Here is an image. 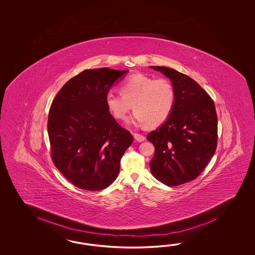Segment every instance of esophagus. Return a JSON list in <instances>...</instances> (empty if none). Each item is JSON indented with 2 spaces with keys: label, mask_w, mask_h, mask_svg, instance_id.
Masks as SVG:
<instances>
[{
  "label": "esophagus",
  "mask_w": 255,
  "mask_h": 255,
  "mask_svg": "<svg viewBox=\"0 0 255 255\" xmlns=\"http://www.w3.org/2000/svg\"><path fill=\"white\" fill-rule=\"evenodd\" d=\"M134 137H135V140L138 141V142H142L146 139V137L144 135L138 134V133H134Z\"/></svg>",
  "instance_id": "34e87169"
}]
</instances>
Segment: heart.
<instances>
[{
  "label": "heart",
  "instance_id": "1",
  "mask_svg": "<svg viewBox=\"0 0 255 255\" xmlns=\"http://www.w3.org/2000/svg\"><path fill=\"white\" fill-rule=\"evenodd\" d=\"M120 89V93L109 91L106 96L107 108L117 120H125L133 107L130 122L154 128L163 124L173 111L176 91L167 78L135 74L121 82Z\"/></svg>",
  "mask_w": 255,
  "mask_h": 255
}]
</instances>
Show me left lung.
Listing matches in <instances>:
<instances>
[{
    "label": "left lung",
    "mask_w": 255,
    "mask_h": 255,
    "mask_svg": "<svg viewBox=\"0 0 255 255\" xmlns=\"http://www.w3.org/2000/svg\"><path fill=\"white\" fill-rule=\"evenodd\" d=\"M170 79L176 103L167 121L146 135L155 146L150 171L167 186L195 179L214 155L218 120L214 102L190 76L165 66H150Z\"/></svg>",
    "instance_id": "1"
}]
</instances>
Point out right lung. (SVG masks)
Wrapping results in <instances>:
<instances>
[{"label": "right lung", "mask_w": 255, "mask_h": 255, "mask_svg": "<svg viewBox=\"0 0 255 255\" xmlns=\"http://www.w3.org/2000/svg\"><path fill=\"white\" fill-rule=\"evenodd\" d=\"M128 70L87 69L65 83L49 110V140L55 167L86 190H102L120 173V160L133 142L110 114L106 96Z\"/></svg>", "instance_id": "obj_1"}]
</instances>
